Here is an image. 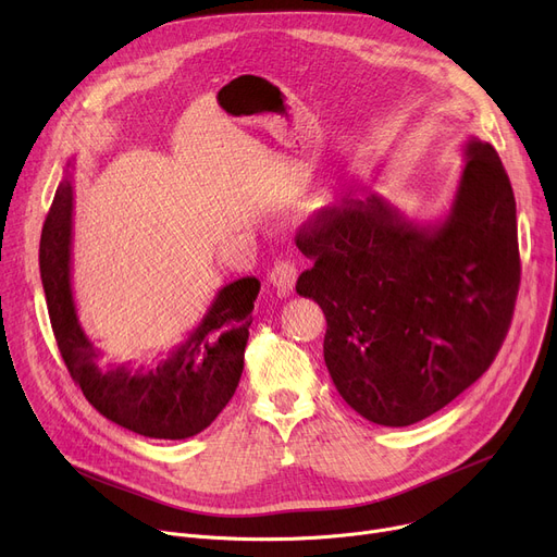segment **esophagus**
<instances>
[{
	"label": "esophagus",
	"instance_id": "obj_1",
	"mask_svg": "<svg viewBox=\"0 0 557 557\" xmlns=\"http://www.w3.org/2000/svg\"><path fill=\"white\" fill-rule=\"evenodd\" d=\"M296 277H298V269H296V263L290 261V259L277 261L275 267H273V271L269 273V282H271L273 288L277 290V296L294 294Z\"/></svg>",
	"mask_w": 557,
	"mask_h": 557
}]
</instances>
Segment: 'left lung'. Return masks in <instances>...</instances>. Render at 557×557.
Wrapping results in <instances>:
<instances>
[{
    "instance_id": "left-lung-1",
    "label": "left lung",
    "mask_w": 557,
    "mask_h": 557,
    "mask_svg": "<svg viewBox=\"0 0 557 557\" xmlns=\"http://www.w3.org/2000/svg\"><path fill=\"white\" fill-rule=\"evenodd\" d=\"M454 198L433 221L382 194L320 210L298 234L313 267L296 290L327 318L325 366L341 397L384 426L441 411L490 368L519 290L517 208L494 146L470 137Z\"/></svg>"
}]
</instances>
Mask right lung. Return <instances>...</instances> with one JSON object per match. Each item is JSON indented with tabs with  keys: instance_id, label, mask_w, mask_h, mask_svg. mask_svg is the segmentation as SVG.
Here are the masks:
<instances>
[{
	"instance_id": "1",
	"label": "right lung",
	"mask_w": 557,
	"mask_h": 557,
	"mask_svg": "<svg viewBox=\"0 0 557 557\" xmlns=\"http://www.w3.org/2000/svg\"><path fill=\"white\" fill-rule=\"evenodd\" d=\"M72 205L67 175L42 227L40 277L51 330L74 384L103 418L144 437L185 441L208 429L239 386L259 280L225 284L200 323L166 355L114 361L83 332L76 315L70 282Z\"/></svg>"
}]
</instances>
